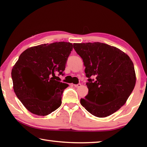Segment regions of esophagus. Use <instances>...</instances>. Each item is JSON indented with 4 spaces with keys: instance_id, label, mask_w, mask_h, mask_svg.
I'll use <instances>...</instances> for the list:
<instances>
[{
    "instance_id": "34e87169",
    "label": "esophagus",
    "mask_w": 147,
    "mask_h": 147,
    "mask_svg": "<svg viewBox=\"0 0 147 147\" xmlns=\"http://www.w3.org/2000/svg\"><path fill=\"white\" fill-rule=\"evenodd\" d=\"M74 86L75 87V88H79V87L81 86V84H74Z\"/></svg>"
}]
</instances>
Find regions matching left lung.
I'll return each mask as SVG.
<instances>
[{
  "label": "left lung",
  "mask_w": 147,
  "mask_h": 147,
  "mask_svg": "<svg viewBox=\"0 0 147 147\" xmlns=\"http://www.w3.org/2000/svg\"><path fill=\"white\" fill-rule=\"evenodd\" d=\"M73 48L83 59L88 94L80 99L87 111L98 117H106L119 110L127 100L136 85L132 61L121 50L108 45L95 43H74ZM96 78L92 79L91 77ZM113 101L101 105V99Z\"/></svg>",
  "instance_id": "obj_1"
}]
</instances>
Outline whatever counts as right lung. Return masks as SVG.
I'll return each mask as SVG.
<instances>
[{"mask_svg":"<svg viewBox=\"0 0 147 147\" xmlns=\"http://www.w3.org/2000/svg\"><path fill=\"white\" fill-rule=\"evenodd\" d=\"M73 44L56 42L25 50L11 71L13 90L31 113L47 115L61 104V96L67 84L57 81L63 75Z\"/></svg>","mask_w":147,"mask_h":147,"instance_id":"obj_1","label":"right lung"}]
</instances>
